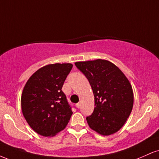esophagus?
<instances>
[{
  "label": "esophagus",
  "mask_w": 159,
  "mask_h": 159,
  "mask_svg": "<svg viewBox=\"0 0 159 159\" xmlns=\"http://www.w3.org/2000/svg\"><path fill=\"white\" fill-rule=\"evenodd\" d=\"M80 106H81V103H79V102H78V103L76 104V107H77L78 108H79Z\"/></svg>",
  "instance_id": "obj_1"
}]
</instances>
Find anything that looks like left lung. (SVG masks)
<instances>
[{"mask_svg":"<svg viewBox=\"0 0 159 159\" xmlns=\"http://www.w3.org/2000/svg\"><path fill=\"white\" fill-rule=\"evenodd\" d=\"M76 67L88 79L94 95L95 107L87 116L93 130L104 136L118 132L132 112V85L120 69L106 60L76 62Z\"/></svg>","mask_w":159,"mask_h":159,"instance_id":"obj_1","label":"left lung"}]
</instances>
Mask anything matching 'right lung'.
<instances>
[{
  "label": "right lung",
  "instance_id": "obj_1",
  "mask_svg": "<svg viewBox=\"0 0 159 159\" xmlns=\"http://www.w3.org/2000/svg\"><path fill=\"white\" fill-rule=\"evenodd\" d=\"M72 68L71 63L49 64L38 69L24 87L22 114L34 131L42 136H54L63 130L72 114L63 83Z\"/></svg>",
  "mask_w": 159,
  "mask_h": 159
}]
</instances>
